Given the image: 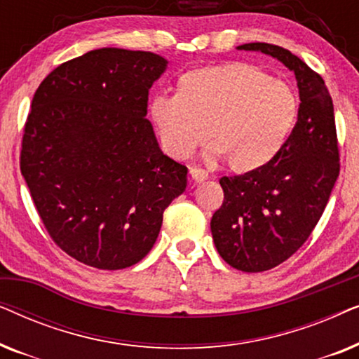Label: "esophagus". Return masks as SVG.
<instances>
[{
	"mask_svg": "<svg viewBox=\"0 0 359 359\" xmlns=\"http://www.w3.org/2000/svg\"><path fill=\"white\" fill-rule=\"evenodd\" d=\"M189 175L191 178H193L196 183H203V181H205L209 178L208 171H204L203 168H196V166H193V168H189Z\"/></svg>",
	"mask_w": 359,
	"mask_h": 359,
	"instance_id": "esophagus-1",
	"label": "esophagus"
}]
</instances>
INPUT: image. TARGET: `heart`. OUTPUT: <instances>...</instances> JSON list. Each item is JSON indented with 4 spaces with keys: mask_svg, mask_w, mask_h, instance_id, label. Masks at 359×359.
<instances>
[{
    "mask_svg": "<svg viewBox=\"0 0 359 359\" xmlns=\"http://www.w3.org/2000/svg\"><path fill=\"white\" fill-rule=\"evenodd\" d=\"M297 93L242 62L196 68L178 81V95H158L150 112L161 145L188 158L209 137L214 155L247 173L268 165L286 147L299 119Z\"/></svg>",
    "mask_w": 359,
    "mask_h": 359,
    "instance_id": "b5f03b06",
    "label": "heart"
}]
</instances>
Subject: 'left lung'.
Instances as JSON below:
<instances>
[{
  "label": "left lung",
  "instance_id": "1",
  "mask_svg": "<svg viewBox=\"0 0 359 359\" xmlns=\"http://www.w3.org/2000/svg\"><path fill=\"white\" fill-rule=\"evenodd\" d=\"M237 48L278 58L296 75L301 97L297 124L281 154L262 168L219 180L224 203L210 220L215 248L232 268L259 273L286 262L316 229L340 173V154L323 78L279 46Z\"/></svg>",
  "mask_w": 359,
  "mask_h": 359
}]
</instances>
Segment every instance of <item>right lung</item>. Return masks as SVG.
<instances>
[{
    "mask_svg": "<svg viewBox=\"0 0 359 359\" xmlns=\"http://www.w3.org/2000/svg\"><path fill=\"white\" fill-rule=\"evenodd\" d=\"M168 62L97 48L48 73L22 135L21 173L53 242L97 269L139 263L188 168L163 155L147 119L149 90Z\"/></svg>",
    "mask_w": 359,
    "mask_h": 359,
    "instance_id": "1",
    "label": "right lung"
}]
</instances>
